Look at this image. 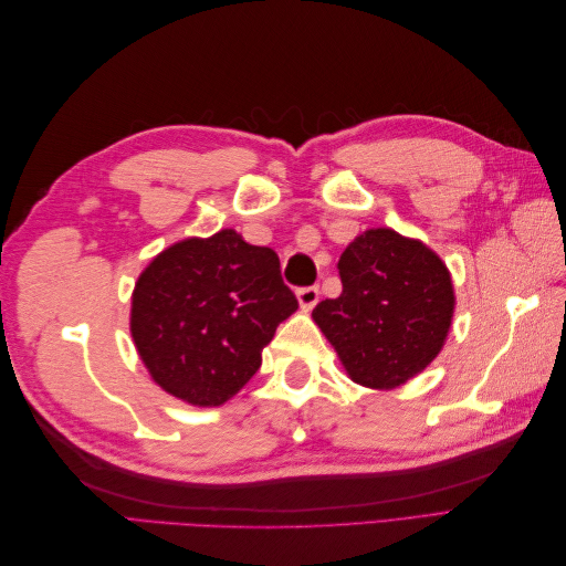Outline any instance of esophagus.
I'll return each instance as SVG.
<instances>
[{"label": "esophagus", "mask_w": 566, "mask_h": 566, "mask_svg": "<svg viewBox=\"0 0 566 566\" xmlns=\"http://www.w3.org/2000/svg\"><path fill=\"white\" fill-rule=\"evenodd\" d=\"M318 297H321V290L316 285L297 290V302L302 310H314V306L318 304Z\"/></svg>", "instance_id": "1"}]
</instances>
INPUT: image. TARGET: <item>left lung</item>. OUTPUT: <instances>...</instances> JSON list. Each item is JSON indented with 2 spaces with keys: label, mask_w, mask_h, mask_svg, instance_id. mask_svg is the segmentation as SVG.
I'll list each match as a JSON object with an SVG mask.
<instances>
[{
  "label": "left lung",
  "mask_w": 566,
  "mask_h": 566,
  "mask_svg": "<svg viewBox=\"0 0 566 566\" xmlns=\"http://www.w3.org/2000/svg\"><path fill=\"white\" fill-rule=\"evenodd\" d=\"M342 295L314 323L356 385L394 389L413 380L449 337L455 290L441 256L389 227L358 233L339 256Z\"/></svg>",
  "instance_id": "left-lung-1"
}]
</instances>
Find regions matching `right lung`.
Masks as SVG:
<instances>
[{
    "label": "right lung",
    "instance_id": "1",
    "mask_svg": "<svg viewBox=\"0 0 566 566\" xmlns=\"http://www.w3.org/2000/svg\"><path fill=\"white\" fill-rule=\"evenodd\" d=\"M295 310L279 254L221 229L153 256L134 285L129 333L153 382L210 408L248 385L279 323Z\"/></svg>",
    "mask_w": 566,
    "mask_h": 566
}]
</instances>
